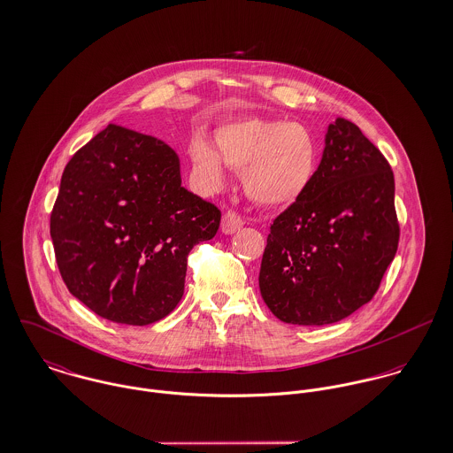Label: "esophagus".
Wrapping results in <instances>:
<instances>
[{"label": "esophagus", "mask_w": 453, "mask_h": 453, "mask_svg": "<svg viewBox=\"0 0 453 453\" xmlns=\"http://www.w3.org/2000/svg\"><path fill=\"white\" fill-rule=\"evenodd\" d=\"M242 218L241 216H237L235 212H232V211H228V212H225L223 214V219H221V232L225 234V235H232V234H235L239 228H242Z\"/></svg>", "instance_id": "obj_1"}]
</instances>
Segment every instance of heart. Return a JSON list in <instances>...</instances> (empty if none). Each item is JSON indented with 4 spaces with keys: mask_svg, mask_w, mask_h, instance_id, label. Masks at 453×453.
<instances>
[{
    "mask_svg": "<svg viewBox=\"0 0 453 453\" xmlns=\"http://www.w3.org/2000/svg\"><path fill=\"white\" fill-rule=\"evenodd\" d=\"M216 147L203 134L190 141L195 173L207 192L223 187L228 165L242 171V187L251 200L289 205L309 190L318 173V141L298 122L235 120L216 130Z\"/></svg>",
    "mask_w": 453,
    "mask_h": 453,
    "instance_id": "1",
    "label": "heart"
}]
</instances>
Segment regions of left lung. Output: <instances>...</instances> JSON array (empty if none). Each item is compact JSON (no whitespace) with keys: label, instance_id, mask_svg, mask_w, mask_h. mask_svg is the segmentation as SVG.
Instances as JSON below:
<instances>
[{"label":"left lung","instance_id":"left-lung-1","mask_svg":"<svg viewBox=\"0 0 453 453\" xmlns=\"http://www.w3.org/2000/svg\"><path fill=\"white\" fill-rule=\"evenodd\" d=\"M397 241L390 165L357 126L336 119L312 185L270 226L261 296L282 323H338L373 298Z\"/></svg>","mask_w":453,"mask_h":453}]
</instances>
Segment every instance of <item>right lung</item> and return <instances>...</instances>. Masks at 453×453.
<instances>
[{
  "label": "right lung",
  "instance_id": "obj_1",
  "mask_svg": "<svg viewBox=\"0 0 453 453\" xmlns=\"http://www.w3.org/2000/svg\"><path fill=\"white\" fill-rule=\"evenodd\" d=\"M162 139L108 126L67 162L50 235L69 293L113 323L164 319L185 291L187 258L221 221L181 187Z\"/></svg>",
  "mask_w": 453,
  "mask_h": 453
}]
</instances>
